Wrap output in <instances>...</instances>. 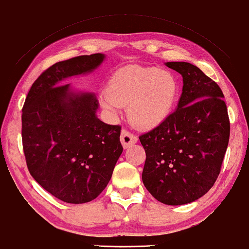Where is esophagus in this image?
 Here are the masks:
<instances>
[{
  "label": "esophagus",
  "instance_id": "34e87169",
  "mask_svg": "<svg viewBox=\"0 0 249 249\" xmlns=\"http://www.w3.org/2000/svg\"><path fill=\"white\" fill-rule=\"evenodd\" d=\"M120 140H121V143L122 145H124V149L129 148L130 145H132L136 143V142L138 141V138L136 134L131 133L130 131H128V130L124 129L121 131V137H120Z\"/></svg>",
  "mask_w": 249,
  "mask_h": 249
}]
</instances>
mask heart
Returning <instances> with one entry per match:
<instances>
[{
	"label": "heart",
	"mask_w": 249,
	"mask_h": 249,
	"mask_svg": "<svg viewBox=\"0 0 249 249\" xmlns=\"http://www.w3.org/2000/svg\"><path fill=\"white\" fill-rule=\"evenodd\" d=\"M178 97V83L170 71L130 65L111 76L101 104L110 110L128 106V116L134 124L154 128L172 115Z\"/></svg>",
	"instance_id": "1"
}]
</instances>
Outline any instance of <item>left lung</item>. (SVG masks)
Returning a JSON list of instances; mask_svg holds the SVG:
<instances>
[{"label":"left lung","mask_w":249,"mask_h":249,"mask_svg":"<svg viewBox=\"0 0 249 249\" xmlns=\"http://www.w3.org/2000/svg\"><path fill=\"white\" fill-rule=\"evenodd\" d=\"M165 65L182 75V95L168 120L139 137L145 151L142 181L159 202L182 205L202 197L217 180L231 124L213 79L190 63Z\"/></svg>","instance_id":"left-lung-1"}]
</instances>
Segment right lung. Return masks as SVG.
Segmentation results:
<instances>
[{
  "mask_svg": "<svg viewBox=\"0 0 249 249\" xmlns=\"http://www.w3.org/2000/svg\"><path fill=\"white\" fill-rule=\"evenodd\" d=\"M103 54L72 57L53 65L32 85L22 109V142L34 180L60 201L90 202L107 186L122 153L120 125L96 116L91 92L71 91L60 81L90 72Z\"/></svg>",
  "mask_w": 249,
  "mask_h": 249,
  "instance_id": "1",
  "label": "right lung"
}]
</instances>
